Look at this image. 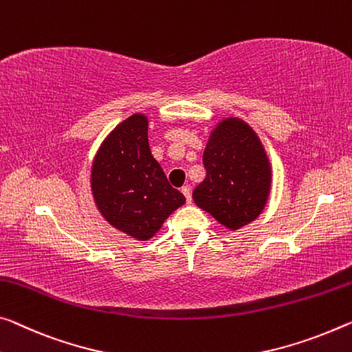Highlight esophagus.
<instances>
[{"label": "esophagus", "instance_id": "esophagus-1", "mask_svg": "<svg viewBox=\"0 0 352 352\" xmlns=\"http://www.w3.org/2000/svg\"><path fill=\"white\" fill-rule=\"evenodd\" d=\"M181 192H182L184 197H186L187 203L190 204V203H192V190H190V187H188V186H184V187L181 188Z\"/></svg>", "mask_w": 352, "mask_h": 352}]
</instances>
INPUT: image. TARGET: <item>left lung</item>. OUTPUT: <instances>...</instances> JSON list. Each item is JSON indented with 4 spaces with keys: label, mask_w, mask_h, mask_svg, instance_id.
<instances>
[{
    "label": "left lung",
    "mask_w": 352,
    "mask_h": 352,
    "mask_svg": "<svg viewBox=\"0 0 352 352\" xmlns=\"http://www.w3.org/2000/svg\"><path fill=\"white\" fill-rule=\"evenodd\" d=\"M203 164L206 177L193 190L195 204L231 231L256 220L272 186L256 132L239 118H225L209 135Z\"/></svg>",
    "instance_id": "8db88e82"
}]
</instances>
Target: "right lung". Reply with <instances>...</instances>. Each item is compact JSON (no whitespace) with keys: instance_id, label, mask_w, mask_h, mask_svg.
Returning <instances> with one entry per match:
<instances>
[{"instance_id":"obj_1","label":"right lung","mask_w":352,"mask_h":352,"mask_svg":"<svg viewBox=\"0 0 352 352\" xmlns=\"http://www.w3.org/2000/svg\"><path fill=\"white\" fill-rule=\"evenodd\" d=\"M91 192L102 217L137 241H149L186 203L151 154L148 116L142 113L118 124L102 142L91 168Z\"/></svg>"}]
</instances>
